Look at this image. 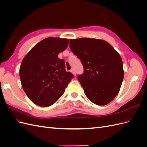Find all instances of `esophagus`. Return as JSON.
Returning a JSON list of instances; mask_svg holds the SVG:
<instances>
[{"mask_svg": "<svg viewBox=\"0 0 147 147\" xmlns=\"http://www.w3.org/2000/svg\"><path fill=\"white\" fill-rule=\"evenodd\" d=\"M70 72H72L74 74V76H76V74H75V70L74 69H71L70 70Z\"/></svg>", "mask_w": 147, "mask_h": 147, "instance_id": "obj_1", "label": "esophagus"}]
</instances>
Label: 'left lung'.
Returning <instances> with one entry per match:
<instances>
[{
    "label": "left lung",
    "instance_id": "8db88e82",
    "mask_svg": "<svg viewBox=\"0 0 147 147\" xmlns=\"http://www.w3.org/2000/svg\"><path fill=\"white\" fill-rule=\"evenodd\" d=\"M70 47L83 65L84 74L78 79L86 97L98 105L110 103L118 94L123 80L119 53L101 39H70Z\"/></svg>",
    "mask_w": 147,
    "mask_h": 147
}]
</instances>
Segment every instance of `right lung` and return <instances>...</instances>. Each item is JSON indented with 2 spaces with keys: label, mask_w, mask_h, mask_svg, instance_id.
Masks as SVG:
<instances>
[{
  "label": "right lung",
  "mask_w": 147,
  "mask_h": 147,
  "mask_svg": "<svg viewBox=\"0 0 147 147\" xmlns=\"http://www.w3.org/2000/svg\"><path fill=\"white\" fill-rule=\"evenodd\" d=\"M69 44L67 38L48 37L36 44L23 58L20 77L23 90L34 104L49 107L64 94L74 77L58 57Z\"/></svg>",
  "instance_id": "1"
}]
</instances>
